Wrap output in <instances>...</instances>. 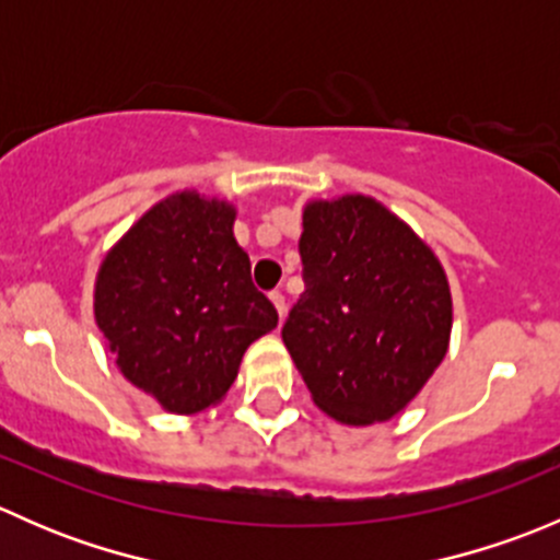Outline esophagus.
<instances>
[{"label":"esophagus","mask_w":560,"mask_h":560,"mask_svg":"<svg viewBox=\"0 0 560 560\" xmlns=\"http://www.w3.org/2000/svg\"><path fill=\"white\" fill-rule=\"evenodd\" d=\"M270 301H273L276 312H279L281 319H284V314H287V301H284V295H281L279 290H273V292H270Z\"/></svg>","instance_id":"34e87169"}]
</instances>
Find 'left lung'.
Masks as SVG:
<instances>
[{
    "label": "left lung",
    "mask_w": 560,
    "mask_h": 560,
    "mask_svg": "<svg viewBox=\"0 0 560 560\" xmlns=\"http://www.w3.org/2000/svg\"><path fill=\"white\" fill-rule=\"evenodd\" d=\"M303 281L281 327L314 404L343 425L393 420L444 360L453 295L431 246L365 195L303 208Z\"/></svg>",
    "instance_id": "left-lung-1"
}]
</instances>
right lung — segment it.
Wrapping results in <instances>:
<instances>
[{"label":"right lung","instance_id":"right-lung-1","mask_svg":"<svg viewBox=\"0 0 560 560\" xmlns=\"http://www.w3.org/2000/svg\"><path fill=\"white\" fill-rule=\"evenodd\" d=\"M235 206L184 189L156 202L105 254L94 319L124 380L173 415L228 395L248 343L279 322L233 235Z\"/></svg>","mask_w":560,"mask_h":560}]
</instances>
